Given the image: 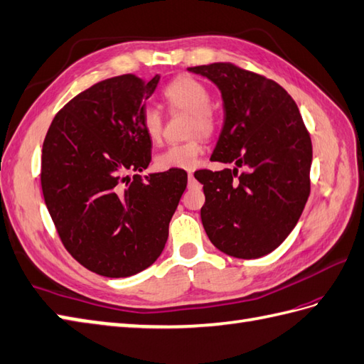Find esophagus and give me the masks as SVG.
Masks as SVG:
<instances>
[{"instance_id": "esophagus-1", "label": "esophagus", "mask_w": 364, "mask_h": 364, "mask_svg": "<svg viewBox=\"0 0 364 364\" xmlns=\"http://www.w3.org/2000/svg\"><path fill=\"white\" fill-rule=\"evenodd\" d=\"M194 183H196V179H194V174L191 171V173H188V185H190V187H193Z\"/></svg>"}]
</instances>
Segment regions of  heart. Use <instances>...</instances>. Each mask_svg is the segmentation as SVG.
Here are the masks:
<instances>
[{
	"mask_svg": "<svg viewBox=\"0 0 364 364\" xmlns=\"http://www.w3.org/2000/svg\"><path fill=\"white\" fill-rule=\"evenodd\" d=\"M164 99L171 111L190 114V134L211 136L218 128V117L210 108V92L207 86L198 78L190 75H181L168 83L164 90ZM141 127L145 134L153 141L162 136L164 120L162 114L153 106H146L141 112ZM202 153V145L198 139L174 144L157 156V166L161 170H190L198 162Z\"/></svg>",
	"mask_w": 364,
	"mask_h": 364,
	"instance_id": "obj_1",
	"label": "heart"
}]
</instances>
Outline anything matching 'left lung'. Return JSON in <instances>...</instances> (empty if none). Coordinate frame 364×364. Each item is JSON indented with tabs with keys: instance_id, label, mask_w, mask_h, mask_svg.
<instances>
[{
	"instance_id": "1",
	"label": "left lung",
	"mask_w": 364,
	"mask_h": 364,
	"mask_svg": "<svg viewBox=\"0 0 364 364\" xmlns=\"http://www.w3.org/2000/svg\"><path fill=\"white\" fill-rule=\"evenodd\" d=\"M207 77L224 100V127L211 161L233 170H199L203 228L225 255H269L295 228L310 194L312 140L294 99L264 75L232 63L188 68ZM237 167L246 171L237 174Z\"/></svg>"
}]
</instances>
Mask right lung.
Instances as JSON below:
<instances>
[{"instance_id":"add662e5","label":"right lung","mask_w":364,"mask_h":364,"mask_svg":"<svg viewBox=\"0 0 364 364\" xmlns=\"http://www.w3.org/2000/svg\"><path fill=\"white\" fill-rule=\"evenodd\" d=\"M159 80L125 74L95 83L58 111L44 139L49 215L73 258L102 277H131L161 256L187 188L179 168L129 176L151 162L141 112Z\"/></svg>"}]
</instances>
